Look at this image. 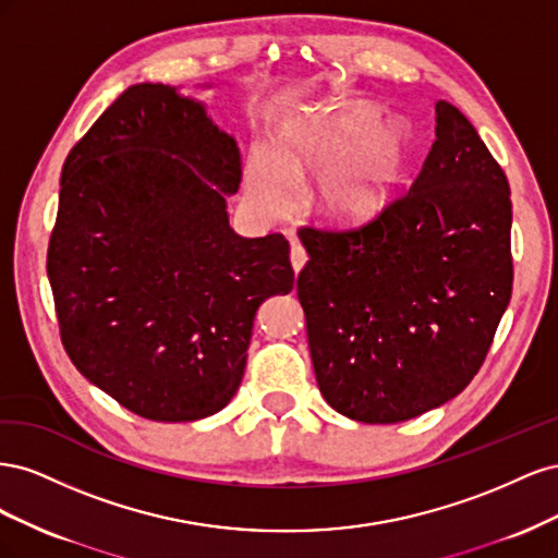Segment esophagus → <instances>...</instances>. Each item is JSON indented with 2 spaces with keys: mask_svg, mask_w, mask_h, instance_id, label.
Instances as JSON below:
<instances>
[{
  "mask_svg": "<svg viewBox=\"0 0 558 558\" xmlns=\"http://www.w3.org/2000/svg\"><path fill=\"white\" fill-rule=\"evenodd\" d=\"M305 263H307V251H305V246H302L300 242H291V265H293V269L295 272H300L302 267H305Z\"/></svg>",
  "mask_w": 558,
  "mask_h": 558,
  "instance_id": "1",
  "label": "esophagus"
}]
</instances>
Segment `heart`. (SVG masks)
Returning <instances> with one entry per match:
<instances>
[{"mask_svg":"<svg viewBox=\"0 0 558 558\" xmlns=\"http://www.w3.org/2000/svg\"><path fill=\"white\" fill-rule=\"evenodd\" d=\"M410 142L402 118L377 123L367 105L302 113L281 125L272 154L248 158L246 195L258 211L277 216L291 207L302 177L326 167L318 189L324 209L340 221H361L393 195Z\"/></svg>","mask_w":558,"mask_h":558,"instance_id":"b5f03b06","label":"heart"}]
</instances>
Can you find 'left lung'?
Here are the masks:
<instances>
[{
  "mask_svg": "<svg viewBox=\"0 0 558 558\" xmlns=\"http://www.w3.org/2000/svg\"><path fill=\"white\" fill-rule=\"evenodd\" d=\"M510 230L508 177L445 99L410 191L361 226H302L298 298L330 408L398 424L459 396L510 305Z\"/></svg>",
  "mask_w": 558,
  "mask_h": 558,
  "instance_id": "1",
  "label": "left lung"
}]
</instances>
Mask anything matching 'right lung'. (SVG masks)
Listing matches in <instances>:
<instances>
[{
    "label": "right lung",
    "instance_id": "right-lung-1",
    "mask_svg": "<svg viewBox=\"0 0 558 558\" xmlns=\"http://www.w3.org/2000/svg\"><path fill=\"white\" fill-rule=\"evenodd\" d=\"M240 146L162 83L128 88L62 167L46 269L78 373L150 421H195L238 391L253 316L293 289L289 240L240 238Z\"/></svg>",
    "mask_w": 558,
    "mask_h": 558
}]
</instances>
